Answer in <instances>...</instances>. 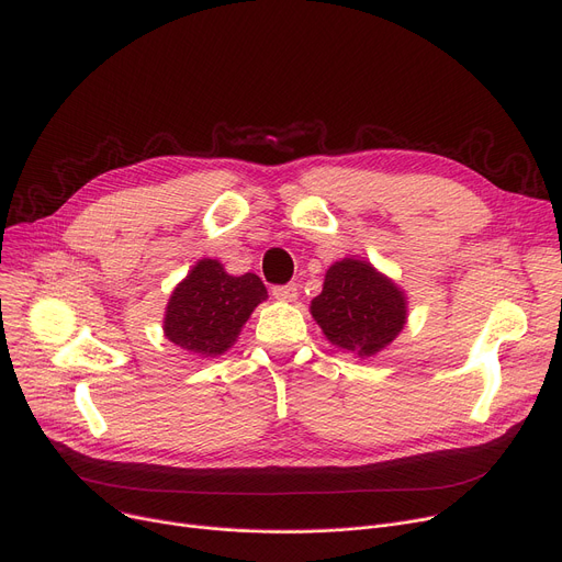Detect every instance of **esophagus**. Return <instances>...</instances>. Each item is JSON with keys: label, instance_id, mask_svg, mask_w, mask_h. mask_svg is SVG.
<instances>
[{"label": "esophagus", "instance_id": "esophagus-1", "mask_svg": "<svg viewBox=\"0 0 562 562\" xmlns=\"http://www.w3.org/2000/svg\"><path fill=\"white\" fill-rule=\"evenodd\" d=\"M271 293H273L276 301L296 303V299H299V286H296V284H282V286H273Z\"/></svg>", "mask_w": 562, "mask_h": 562}]
</instances>
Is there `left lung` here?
<instances>
[{
  "label": "left lung",
  "mask_w": 562,
  "mask_h": 562,
  "mask_svg": "<svg viewBox=\"0 0 562 562\" xmlns=\"http://www.w3.org/2000/svg\"><path fill=\"white\" fill-rule=\"evenodd\" d=\"M310 314L335 348L371 360L403 333L407 296L371 261L344 257L326 271Z\"/></svg>",
  "instance_id": "obj_1"
}]
</instances>
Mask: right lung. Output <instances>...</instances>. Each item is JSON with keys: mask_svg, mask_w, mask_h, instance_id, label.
<instances>
[{"mask_svg": "<svg viewBox=\"0 0 562 562\" xmlns=\"http://www.w3.org/2000/svg\"><path fill=\"white\" fill-rule=\"evenodd\" d=\"M266 299L269 291L255 273L229 276L218 259L202 257L170 293L164 337L195 358H218Z\"/></svg>", "mask_w": 562, "mask_h": 562, "instance_id": "add662e5", "label": "right lung"}]
</instances>
